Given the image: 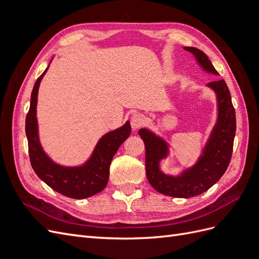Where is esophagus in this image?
I'll list each match as a JSON object with an SVG mask.
<instances>
[{"label": "esophagus", "instance_id": "esophagus-1", "mask_svg": "<svg viewBox=\"0 0 259 259\" xmlns=\"http://www.w3.org/2000/svg\"><path fill=\"white\" fill-rule=\"evenodd\" d=\"M145 121H146V119H145V115H143V114H139V113L134 114V115L132 116V119H131V125H132V128L134 130V131L138 130L140 126H143V125L145 124Z\"/></svg>", "mask_w": 259, "mask_h": 259}]
</instances>
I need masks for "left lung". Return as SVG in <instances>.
Listing matches in <instances>:
<instances>
[{"mask_svg": "<svg viewBox=\"0 0 259 259\" xmlns=\"http://www.w3.org/2000/svg\"><path fill=\"white\" fill-rule=\"evenodd\" d=\"M185 51L193 55L203 71L219 75L213 64L202 51L185 46ZM213 91L217 101V116L202 154L192 166L185 167L177 175L166 174L161 169V162L169 155L166 139L149 128L138 131L146 147V175L154 189L174 198H192L208 190L225 174L232 155L233 139L236 136V112L232 106L228 86L224 80L206 84Z\"/></svg>", "mask_w": 259, "mask_h": 259, "instance_id": "obj_1", "label": "left lung"}]
</instances>
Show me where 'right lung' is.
Returning a JSON list of instances; mask_svg holds the SVG:
<instances>
[{
    "label": "right lung",
    "mask_w": 259,
    "mask_h": 259,
    "mask_svg": "<svg viewBox=\"0 0 259 259\" xmlns=\"http://www.w3.org/2000/svg\"><path fill=\"white\" fill-rule=\"evenodd\" d=\"M51 62L33 86L30 109L26 117V135L31 165L38 178L42 179L53 190L72 199L90 198L106 188L112 158L125 139L131 135V123L126 121L121 127L108 132L101 136L90 158L83 164L67 166L55 162L45 152L40 142L36 117L38 89Z\"/></svg>",
    "instance_id": "right-lung-1"
}]
</instances>
